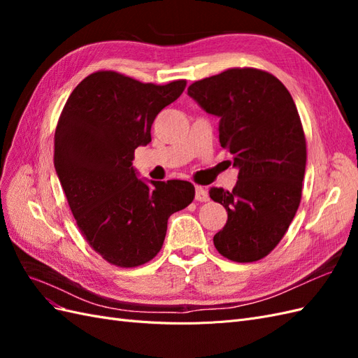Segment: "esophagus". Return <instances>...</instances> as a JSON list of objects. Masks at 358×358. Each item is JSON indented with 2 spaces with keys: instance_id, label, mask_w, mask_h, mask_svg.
Instances as JSON below:
<instances>
[{
  "instance_id": "34e87169",
  "label": "esophagus",
  "mask_w": 358,
  "mask_h": 358,
  "mask_svg": "<svg viewBox=\"0 0 358 358\" xmlns=\"http://www.w3.org/2000/svg\"><path fill=\"white\" fill-rule=\"evenodd\" d=\"M196 200L203 203V201H208L209 196H208V191H206L203 187H196Z\"/></svg>"
}]
</instances>
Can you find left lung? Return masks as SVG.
I'll return each instance as SVG.
<instances>
[{"label": "left lung", "mask_w": 358, "mask_h": 358, "mask_svg": "<svg viewBox=\"0 0 358 358\" xmlns=\"http://www.w3.org/2000/svg\"><path fill=\"white\" fill-rule=\"evenodd\" d=\"M188 95L220 117V143L239 169L231 191H209L229 215L213 245L231 262L262 259L287 233L301 199L306 138L294 100L273 74L249 67L194 82Z\"/></svg>", "instance_id": "obj_1"}]
</instances>
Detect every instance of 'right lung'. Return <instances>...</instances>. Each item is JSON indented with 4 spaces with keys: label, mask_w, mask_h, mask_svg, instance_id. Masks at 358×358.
<instances>
[{
    "label": "right lung",
    "mask_w": 358,
    "mask_h": 358,
    "mask_svg": "<svg viewBox=\"0 0 358 358\" xmlns=\"http://www.w3.org/2000/svg\"><path fill=\"white\" fill-rule=\"evenodd\" d=\"M187 80L142 83L116 71L85 78L55 129V170L85 241L106 262L137 267L164 243L171 213L185 209L196 189L187 180L137 178L134 150L150 142V127L178 100Z\"/></svg>",
    "instance_id": "right-lung-1"
}]
</instances>
